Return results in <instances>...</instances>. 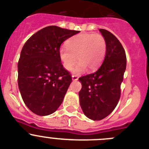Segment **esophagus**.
I'll return each mask as SVG.
<instances>
[{
	"label": "esophagus",
	"instance_id": "34e87169",
	"mask_svg": "<svg viewBox=\"0 0 149 149\" xmlns=\"http://www.w3.org/2000/svg\"><path fill=\"white\" fill-rule=\"evenodd\" d=\"M78 79H79V77H78L77 76H76V75H73V76H72V79H73V81H77Z\"/></svg>",
	"mask_w": 149,
	"mask_h": 149
}]
</instances>
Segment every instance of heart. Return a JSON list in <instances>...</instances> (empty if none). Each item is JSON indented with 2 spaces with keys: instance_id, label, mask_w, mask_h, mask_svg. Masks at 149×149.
<instances>
[{
  "instance_id": "1",
  "label": "heart",
  "mask_w": 149,
  "mask_h": 149,
  "mask_svg": "<svg viewBox=\"0 0 149 149\" xmlns=\"http://www.w3.org/2000/svg\"><path fill=\"white\" fill-rule=\"evenodd\" d=\"M107 45L102 35L81 33L73 36L66 42V47H61L58 51L63 67L68 70L73 69L74 73H81L88 68L94 71L102 65L106 54Z\"/></svg>"
}]
</instances>
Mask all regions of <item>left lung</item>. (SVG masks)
I'll return each instance as SVG.
<instances>
[{
    "label": "left lung",
    "mask_w": 149,
    "mask_h": 149,
    "mask_svg": "<svg viewBox=\"0 0 149 149\" xmlns=\"http://www.w3.org/2000/svg\"><path fill=\"white\" fill-rule=\"evenodd\" d=\"M107 45L102 65L95 73L79 79V93L83 113L92 120H101L114 110L120 100L126 56L120 41L109 31L100 29Z\"/></svg>",
    "instance_id": "1"
}]
</instances>
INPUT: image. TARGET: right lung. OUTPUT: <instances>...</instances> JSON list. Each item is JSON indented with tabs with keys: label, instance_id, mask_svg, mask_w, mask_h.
<instances>
[{
	"label": "right lung",
	"instance_id": "add662e5",
	"mask_svg": "<svg viewBox=\"0 0 149 149\" xmlns=\"http://www.w3.org/2000/svg\"><path fill=\"white\" fill-rule=\"evenodd\" d=\"M79 31L49 26L35 33L24 45L18 64V83L23 101L39 116L54 113L72 82L58 56L65 40Z\"/></svg>",
	"mask_w": 149,
	"mask_h": 149
}]
</instances>
